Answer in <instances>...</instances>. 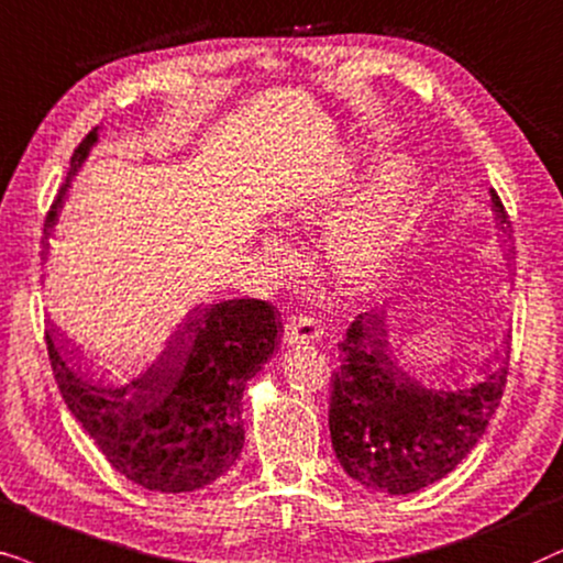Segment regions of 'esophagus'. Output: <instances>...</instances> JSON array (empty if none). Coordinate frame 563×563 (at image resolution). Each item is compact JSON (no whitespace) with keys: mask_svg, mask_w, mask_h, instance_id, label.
Masks as SVG:
<instances>
[{"mask_svg":"<svg viewBox=\"0 0 563 563\" xmlns=\"http://www.w3.org/2000/svg\"><path fill=\"white\" fill-rule=\"evenodd\" d=\"M319 324L306 313H296L286 321V332H283V340L286 344H309L319 340Z\"/></svg>","mask_w":563,"mask_h":563,"instance_id":"34e87169","label":"esophagus"}]
</instances>
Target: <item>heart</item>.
<instances>
[{"label": "heart", "mask_w": 563, "mask_h": 563, "mask_svg": "<svg viewBox=\"0 0 563 563\" xmlns=\"http://www.w3.org/2000/svg\"><path fill=\"white\" fill-rule=\"evenodd\" d=\"M417 198V175L407 159L380 167L368 185V192L357 206L336 223L329 239V262L336 275L352 286H371L391 265L396 252L407 236L411 208ZM342 192L336 187L301 200L294 208V219L301 223L321 221L334 213ZM269 250L277 252V239H267Z\"/></svg>", "instance_id": "heart-1"}]
</instances>
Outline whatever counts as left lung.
<instances>
[{
  "label": "left lung",
  "instance_id": "1",
  "mask_svg": "<svg viewBox=\"0 0 563 563\" xmlns=\"http://www.w3.org/2000/svg\"><path fill=\"white\" fill-rule=\"evenodd\" d=\"M499 246L512 239L499 195L492 190ZM509 262V254H505ZM494 368L474 384L432 388L396 357L388 311L360 313L340 342L332 373L329 432L344 474L373 492L411 494L451 474L474 451L499 407L507 384V340L494 350Z\"/></svg>",
  "mask_w": 563,
  "mask_h": 563
}]
</instances>
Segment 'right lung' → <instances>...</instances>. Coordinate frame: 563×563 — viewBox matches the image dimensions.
I'll return each mask as SVG.
<instances>
[{"label": "right lung", "instance_id": "right-lung-1", "mask_svg": "<svg viewBox=\"0 0 563 563\" xmlns=\"http://www.w3.org/2000/svg\"><path fill=\"white\" fill-rule=\"evenodd\" d=\"M97 141L100 129L74 152L48 211L46 239ZM280 332V311L260 298L195 306L159 355L125 378L92 376L51 329L46 344L66 407L110 466L144 489L179 494L203 489L236 463L246 380L273 357Z\"/></svg>", "mask_w": 563, "mask_h": 563}]
</instances>
